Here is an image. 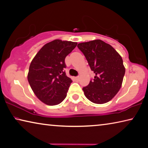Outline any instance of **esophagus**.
<instances>
[{"label": "esophagus", "mask_w": 148, "mask_h": 148, "mask_svg": "<svg viewBox=\"0 0 148 148\" xmlns=\"http://www.w3.org/2000/svg\"><path fill=\"white\" fill-rule=\"evenodd\" d=\"M75 80H76V81H79V77H76Z\"/></svg>", "instance_id": "34e87169"}]
</instances>
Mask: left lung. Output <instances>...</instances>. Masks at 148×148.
Wrapping results in <instances>:
<instances>
[{
  "mask_svg": "<svg viewBox=\"0 0 148 148\" xmlns=\"http://www.w3.org/2000/svg\"><path fill=\"white\" fill-rule=\"evenodd\" d=\"M77 47L95 73L88 85L83 88L84 95L93 103L108 102L122 85L125 68L121 56L111 45L99 39L79 43Z\"/></svg>",
  "mask_w": 148,
  "mask_h": 148,
  "instance_id": "1",
  "label": "left lung"
}]
</instances>
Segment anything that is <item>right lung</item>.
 Segmentation results:
<instances>
[{
	"label": "right lung",
	"mask_w": 148,
	"mask_h": 148,
	"mask_svg": "<svg viewBox=\"0 0 148 148\" xmlns=\"http://www.w3.org/2000/svg\"><path fill=\"white\" fill-rule=\"evenodd\" d=\"M77 45L54 40L43 46L33 59L27 79L33 92L43 103L57 105L66 97L72 80L65 74V58Z\"/></svg>",
	"instance_id": "1"
}]
</instances>
